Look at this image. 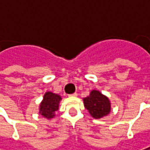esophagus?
<instances>
[{
  "label": "esophagus",
  "instance_id": "34e87169",
  "mask_svg": "<svg viewBox=\"0 0 150 150\" xmlns=\"http://www.w3.org/2000/svg\"><path fill=\"white\" fill-rule=\"evenodd\" d=\"M78 96V94L75 92V93H73V94H71V95H69V96Z\"/></svg>",
  "mask_w": 150,
  "mask_h": 150
}]
</instances>
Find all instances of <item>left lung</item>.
Wrapping results in <instances>:
<instances>
[{"instance_id":"obj_1","label":"left lung","mask_w":150,"mask_h":150,"mask_svg":"<svg viewBox=\"0 0 150 150\" xmlns=\"http://www.w3.org/2000/svg\"><path fill=\"white\" fill-rule=\"evenodd\" d=\"M85 108L95 119H101L108 115L111 110V104L108 98L101 92L92 91L89 96L83 99Z\"/></svg>"}]
</instances>
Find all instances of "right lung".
<instances>
[{
	"label": "right lung",
	"mask_w": 150,
	"mask_h": 150,
	"mask_svg": "<svg viewBox=\"0 0 150 150\" xmlns=\"http://www.w3.org/2000/svg\"><path fill=\"white\" fill-rule=\"evenodd\" d=\"M59 101H61V97L59 95L52 92H46L42 102L40 104V114L48 120L52 119L54 116V112L59 108Z\"/></svg>",
	"instance_id": "1"
}]
</instances>
